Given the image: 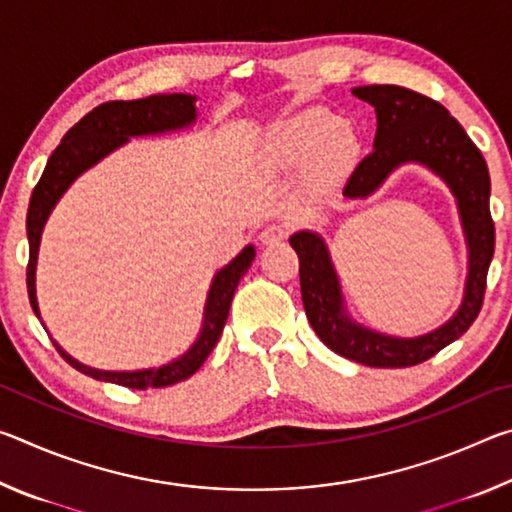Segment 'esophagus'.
<instances>
[{
  "label": "esophagus",
  "mask_w": 512,
  "mask_h": 512,
  "mask_svg": "<svg viewBox=\"0 0 512 512\" xmlns=\"http://www.w3.org/2000/svg\"><path fill=\"white\" fill-rule=\"evenodd\" d=\"M291 232V225L289 223H268L266 228L262 230V235H259V239H262V244H277V241L287 239Z\"/></svg>",
  "instance_id": "1"
}]
</instances>
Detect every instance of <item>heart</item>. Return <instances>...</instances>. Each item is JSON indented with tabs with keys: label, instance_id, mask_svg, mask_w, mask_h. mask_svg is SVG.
Wrapping results in <instances>:
<instances>
[{
	"label": "heart",
	"instance_id": "heart-1",
	"mask_svg": "<svg viewBox=\"0 0 512 512\" xmlns=\"http://www.w3.org/2000/svg\"><path fill=\"white\" fill-rule=\"evenodd\" d=\"M271 151L282 164H298L314 155V176L320 183H329L352 167L357 137L348 126H341L332 112L309 108L277 126Z\"/></svg>",
	"mask_w": 512,
	"mask_h": 512
}]
</instances>
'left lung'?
Here are the masks:
<instances>
[{"label":"left lung","instance_id":"1","mask_svg":"<svg viewBox=\"0 0 512 512\" xmlns=\"http://www.w3.org/2000/svg\"><path fill=\"white\" fill-rule=\"evenodd\" d=\"M354 97L377 112L375 151L350 173L343 194L363 198L404 162H422L452 187L470 246V275L456 316L420 339H393L354 325L343 314L339 280L323 239L296 232L289 241L300 259L302 305L318 339L341 357L370 368H409L431 359L470 329L483 307L488 268L495 255V221L490 214V173L481 151L443 103L400 85L354 88Z\"/></svg>","mask_w":512,"mask_h":512}]
</instances>
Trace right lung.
<instances>
[{
	"label": "right lung",
	"instance_id": "1",
	"mask_svg": "<svg viewBox=\"0 0 512 512\" xmlns=\"http://www.w3.org/2000/svg\"><path fill=\"white\" fill-rule=\"evenodd\" d=\"M196 119L194 97L189 94H158V97L149 99H135V101H106L90 110L79 124H74L65 133L63 142L56 146L47 160V167L42 171L36 189H33L29 212H27V237H29V264H27V291L29 302L36 316L40 318L38 300H36V262H38V246L40 235L45 228V221L49 212L65 189L72 185V180L83 173L94 162H99L103 155H108L112 149L124 144L128 137L133 135H149V133H162L171 131V128H183L192 124ZM255 259V248L248 246L232 259V262L216 273L210 296H207L205 305V320L203 332L198 341L192 345L185 357L178 361L167 363L158 370H137V372H106L94 370L83 366V363L74 361L69 354L60 352L69 366L76 368L83 375L101 381H112V384L137 388V391H146V388H164L173 386L178 381L192 377L194 372L203 366L205 359L210 357L216 341L223 332L225 320L230 314V302L235 296L237 284L248 266Z\"/></svg>",
	"mask_w": 512,
	"mask_h": 512
}]
</instances>
